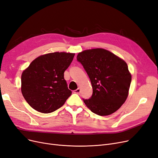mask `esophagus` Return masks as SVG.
<instances>
[{
	"instance_id": "34e87169",
	"label": "esophagus",
	"mask_w": 158,
	"mask_h": 158,
	"mask_svg": "<svg viewBox=\"0 0 158 158\" xmlns=\"http://www.w3.org/2000/svg\"><path fill=\"white\" fill-rule=\"evenodd\" d=\"M75 94H79L80 93H81V90H80V88H77V89H76V90H74V92H73Z\"/></svg>"
}]
</instances>
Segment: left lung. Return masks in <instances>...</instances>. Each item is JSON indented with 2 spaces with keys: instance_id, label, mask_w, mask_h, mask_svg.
Returning a JSON list of instances; mask_svg holds the SVG:
<instances>
[{
  "instance_id": "1",
  "label": "left lung",
  "mask_w": 158,
  "mask_h": 158,
  "mask_svg": "<svg viewBox=\"0 0 158 158\" xmlns=\"http://www.w3.org/2000/svg\"><path fill=\"white\" fill-rule=\"evenodd\" d=\"M77 60L87 73L93 93L86 106L99 115H108L117 111L126 101L131 83L127 63L112 52L102 48L85 50Z\"/></svg>"
}]
</instances>
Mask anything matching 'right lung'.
Here are the masks:
<instances>
[{
	"label": "right lung",
	"instance_id": "right-lung-1",
	"mask_svg": "<svg viewBox=\"0 0 158 158\" xmlns=\"http://www.w3.org/2000/svg\"><path fill=\"white\" fill-rule=\"evenodd\" d=\"M75 53L54 52L39 56L22 73L21 92L35 110L48 114L62 106L72 95L64 72Z\"/></svg>",
	"mask_w": 158,
	"mask_h": 158
}]
</instances>
